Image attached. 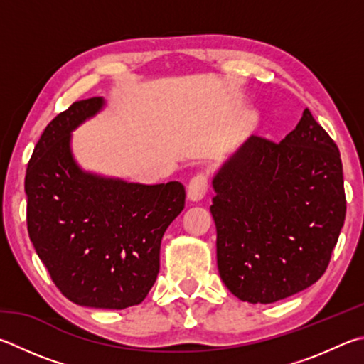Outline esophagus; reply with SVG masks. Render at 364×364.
<instances>
[{"label": "esophagus", "mask_w": 364, "mask_h": 364, "mask_svg": "<svg viewBox=\"0 0 364 364\" xmlns=\"http://www.w3.org/2000/svg\"><path fill=\"white\" fill-rule=\"evenodd\" d=\"M207 188H208V178L207 175L199 173L196 175L193 180L189 181L188 186V200L191 202H200L205 194H207Z\"/></svg>", "instance_id": "obj_1"}]
</instances>
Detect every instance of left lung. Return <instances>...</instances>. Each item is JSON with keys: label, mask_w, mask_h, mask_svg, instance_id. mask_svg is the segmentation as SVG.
Listing matches in <instances>:
<instances>
[{"label": "left lung", "mask_w": 364, "mask_h": 364, "mask_svg": "<svg viewBox=\"0 0 364 364\" xmlns=\"http://www.w3.org/2000/svg\"><path fill=\"white\" fill-rule=\"evenodd\" d=\"M211 186L218 270L240 301L277 302L325 274L346 193L339 149L307 108L280 143L251 135Z\"/></svg>", "instance_id": "1"}]
</instances>
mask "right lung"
<instances>
[{
    "instance_id": "right-lung-1",
    "label": "right lung",
    "mask_w": 364,
    "mask_h": 364,
    "mask_svg": "<svg viewBox=\"0 0 364 364\" xmlns=\"http://www.w3.org/2000/svg\"><path fill=\"white\" fill-rule=\"evenodd\" d=\"M105 105L103 97L75 102L44 129L26 168V226L67 299L121 310L140 304L153 288L162 237L186 194L178 181L127 183L79 167L73 130Z\"/></svg>"
}]
</instances>
